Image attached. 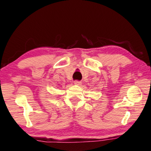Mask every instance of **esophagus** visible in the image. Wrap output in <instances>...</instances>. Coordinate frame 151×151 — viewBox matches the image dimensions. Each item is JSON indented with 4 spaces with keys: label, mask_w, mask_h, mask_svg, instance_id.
<instances>
[{
    "label": "esophagus",
    "mask_w": 151,
    "mask_h": 151,
    "mask_svg": "<svg viewBox=\"0 0 151 151\" xmlns=\"http://www.w3.org/2000/svg\"><path fill=\"white\" fill-rule=\"evenodd\" d=\"M74 83H75V85H78V86H80V85H81V84H82L81 82H80V81H75Z\"/></svg>",
    "instance_id": "1"
}]
</instances>
